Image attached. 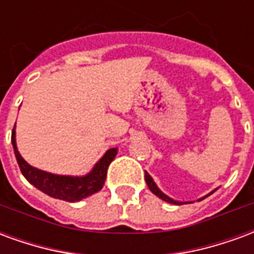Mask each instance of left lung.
<instances>
[{
	"instance_id": "obj_1",
	"label": "left lung",
	"mask_w": 254,
	"mask_h": 254,
	"mask_svg": "<svg viewBox=\"0 0 254 254\" xmlns=\"http://www.w3.org/2000/svg\"><path fill=\"white\" fill-rule=\"evenodd\" d=\"M144 177H145V182H147V185H148L149 190L152 191L154 194H156V196L159 197V198H162V200H165V201H167V202H170V204H177V205H181V204H187V202L176 201V200H173V198H170L169 196H166L165 193L160 190L159 188L156 187V184H155L154 180H152V177L149 176L147 171H145V176H144ZM211 193H212V191H211ZM211 193H209V194H211ZM209 194H208V196H209ZM205 197H207V196H205ZM205 197H202V198H205ZM202 198H200L198 201H201Z\"/></svg>"
}]
</instances>
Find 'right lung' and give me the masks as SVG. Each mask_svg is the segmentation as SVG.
<instances>
[{
  "instance_id": "1",
  "label": "right lung",
  "mask_w": 254,
  "mask_h": 254,
  "mask_svg": "<svg viewBox=\"0 0 254 254\" xmlns=\"http://www.w3.org/2000/svg\"><path fill=\"white\" fill-rule=\"evenodd\" d=\"M16 127V125H14ZM12 130V145H13L14 155L19 163V167L25 180L38 188L39 190L46 193L50 197L65 200V201H80L85 197L99 191L105 185L107 169L113 159L116 158L117 148H110L106 151L102 159L94 166V169L87 176L72 177V176H57L47 171L39 170L30 166L25 162L17 151L16 145V130Z\"/></svg>"
}]
</instances>
